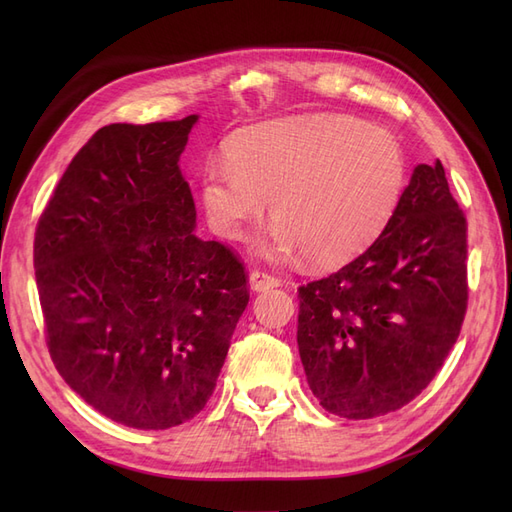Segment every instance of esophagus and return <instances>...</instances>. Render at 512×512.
Returning a JSON list of instances; mask_svg holds the SVG:
<instances>
[{
  "mask_svg": "<svg viewBox=\"0 0 512 512\" xmlns=\"http://www.w3.org/2000/svg\"><path fill=\"white\" fill-rule=\"evenodd\" d=\"M282 284V280L277 275H273V273H267V271H260V269H254L252 273H250V286L256 290V292H260V290H269V288H275V286H280Z\"/></svg>",
  "mask_w": 512,
  "mask_h": 512,
  "instance_id": "1",
  "label": "esophagus"
}]
</instances>
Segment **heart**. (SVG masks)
Listing matches in <instances>:
<instances>
[{"mask_svg": "<svg viewBox=\"0 0 512 512\" xmlns=\"http://www.w3.org/2000/svg\"><path fill=\"white\" fill-rule=\"evenodd\" d=\"M228 160H211L200 183L215 235L243 239L271 200L265 252L301 250L320 267L344 265L374 243L406 181L397 138L348 115L262 123L230 143Z\"/></svg>", "mask_w": 512, "mask_h": 512, "instance_id": "1", "label": "heart"}]
</instances>
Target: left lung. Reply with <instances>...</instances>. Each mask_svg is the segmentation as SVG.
<instances>
[{"instance_id":"1","label":"left lung","mask_w":512,"mask_h":512,"mask_svg":"<svg viewBox=\"0 0 512 512\" xmlns=\"http://www.w3.org/2000/svg\"><path fill=\"white\" fill-rule=\"evenodd\" d=\"M468 222L444 166L418 164L380 237L299 288L307 384L331 414L363 421L421 395L468 309Z\"/></svg>"}]
</instances>
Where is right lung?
<instances>
[{
	"mask_svg": "<svg viewBox=\"0 0 512 512\" xmlns=\"http://www.w3.org/2000/svg\"><path fill=\"white\" fill-rule=\"evenodd\" d=\"M196 119L100 128L36 226L51 359L89 406L134 429L207 406L250 301L241 258L194 235L179 158Z\"/></svg>",
	"mask_w": 512,
	"mask_h": 512,
	"instance_id": "1",
	"label": "right lung"
}]
</instances>
